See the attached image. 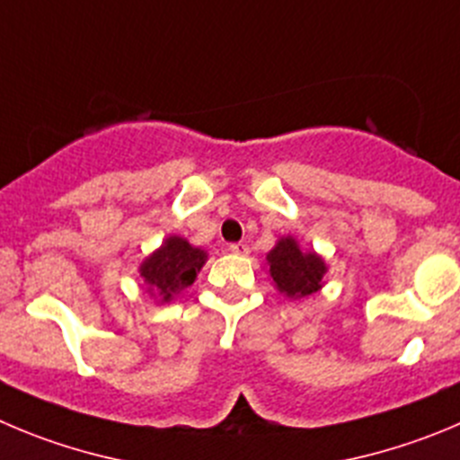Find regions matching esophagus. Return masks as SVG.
<instances>
[{
    "label": "esophagus",
    "instance_id": "1",
    "mask_svg": "<svg viewBox=\"0 0 460 460\" xmlns=\"http://www.w3.org/2000/svg\"><path fill=\"white\" fill-rule=\"evenodd\" d=\"M229 250L234 252V254L247 256V254H250V244H247V243H234V244H229Z\"/></svg>",
    "mask_w": 460,
    "mask_h": 460
}]
</instances>
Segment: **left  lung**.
Instances as JSON below:
<instances>
[{"label":"left lung","instance_id":"8db88e82","mask_svg":"<svg viewBox=\"0 0 460 460\" xmlns=\"http://www.w3.org/2000/svg\"><path fill=\"white\" fill-rule=\"evenodd\" d=\"M270 277L279 293L290 299H302L317 293L324 283L327 263L315 252H302L293 235L279 238L268 256Z\"/></svg>","mask_w":460,"mask_h":460}]
</instances>
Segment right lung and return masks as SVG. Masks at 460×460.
Here are the masks:
<instances>
[{"mask_svg": "<svg viewBox=\"0 0 460 460\" xmlns=\"http://www.w3.org/2000/svg\"><path fill=\"white\" fill-rule=\"evenodd\" d=\"M206 259L208 254L201 247H192L181 235H170L140 263V277L147 286V293L158 297L161 304H167L174 295L192 286Z\"/></svg>", "mask_w": 460, "mask_h": 460, "instance_id": "1", "label": "right lung"}]
</instances>
